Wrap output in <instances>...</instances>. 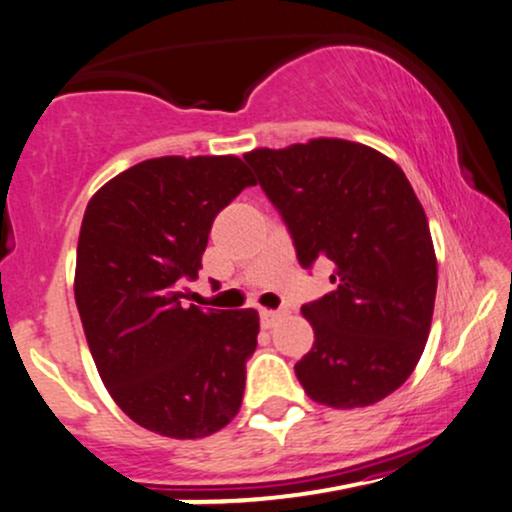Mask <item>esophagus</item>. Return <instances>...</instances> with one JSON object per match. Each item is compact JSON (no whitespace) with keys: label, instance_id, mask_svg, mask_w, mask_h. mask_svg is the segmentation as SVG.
Masks as SVG:
<instances>
[{"label":"esophagus","instance_id":"esophagus-1","mask_svg":"<svg viewBox=\"0 0 512 512\" xmlns=\"http://www.w3.org/2000/svg\"><path fill=\"white\" fill-rule=\"evenodd\" d=\"M281 317H283V312H279V310H260V319H262L264 329H272V326L281 322Z\"/></svg>","mask_w":512,"mask_h":512}]
</instances>
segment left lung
<instances>
[{
  "instance_id": "obj_1",
  "label": "left lung",
  "mask_w": 512,
  "mask_h": 512,
  "mask_svg": "<svg viewBox=\"0 0 512 512\" xmlns=\"http://www.w3.org/2000/svg\"><path fill=\"white\" fill-rule=\"evenodd\" d=\"M243 157L298 262H334L336 291L303 305L315 343L295 365L298 381L329 408L379 403L405 384L432 329L436 255L415 190L393 159L341 138Z\"/></svg>"
}]
</instances>
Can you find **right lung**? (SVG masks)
I'll return each mask as SVG.
<instances>
[{"instance_id": "1", "label": "right lung", "mask_w": 512, "mask_h": 512, "mask_svg": "<svg viewBox=\"0 0 512 512\" xmlns=\"http://www.w3.org/2000/svg\"><path fill=\"white\" fill-rule=\"evenodd\" d=\"M255 186L243 159L157 157L121 171L85 207L76 305L114 403L169 439H205L238 415L257 310L183 305L214 217Z\"/></svg>"}]
</instances>
